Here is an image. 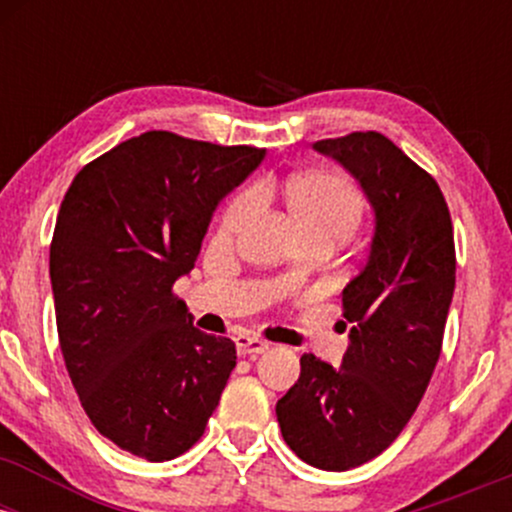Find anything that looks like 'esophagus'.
<instances>
[{
	"mask_svg": "<svg viewBox=\"0 0 512 512\" xmlns=\"http://www.w3.org/2000/svg\"><path fill=\"white\" fill-rule=\"evenodd\" d=\"M236 349L240 356H248V354H264L269 349V342H264L260 337H238L236 339Z\"/></svg>",
	"mask_w": 512,
	"mask_h": 512,
	"instance_id": "esophagus-1",
	"label": "esophagus"
}]
</instances>
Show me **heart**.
Masks as SVG:
<instances>
[{
    "mask_svg": "<svg viewBox=\"0 0 512 512\" xmlns=\"http://www.w3.org/2000/svg\"><path fill=\"white\" fill-rule=\"evenodd\" d=\"M286 204L308 240H344L363 216V197L349 178L337 173H305L286 182ZM262 207L260 187H245L221 211L216 233L223 240L240 236Z\"/></svg>",
    "mask_w": 512,
    "mask_h": 512,
    "instance_id": "heart-1",
    "label": "heart"
}]
</instances>
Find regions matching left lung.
<instances>
[{"instance_id": "left-lung-1", "label": "left lung", "mask_w": 512, "mask_h": 512, "mask_svg": "<svg viewBox=\"0 0 512 512\" xmlns=\"http://www.w3.org/2000/svg\"><path fill=\"white\" fill-rule=\"evenodd\" d=\"M313 146L361 182L375 236L342 296L354 325L342 366L303 354L276 419L303 462L346 472L395 443L431 383L455 291V238L438 182L385 134L351 132Z\"/></svg>"}]
</instances>
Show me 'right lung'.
Masks as SVG:
<instances>
[{"instance_id": "right-lung-1", "label": "right lung", "mask_w": 512, "mask_h": 512, "mask_svg": "<svg viewBox=\"0 0 512 512\" xmlns=\"http://www.w3.org/2000/svg\"><path fill=\"white\" fill-rule=\"evenodd\" d=\"M262 158L151 129L86 163L62 199L50 279L64 366L96 431L149 462L202 438L236 368V344L199 332L173 284Z\"/></svg>"}]
</instances>
